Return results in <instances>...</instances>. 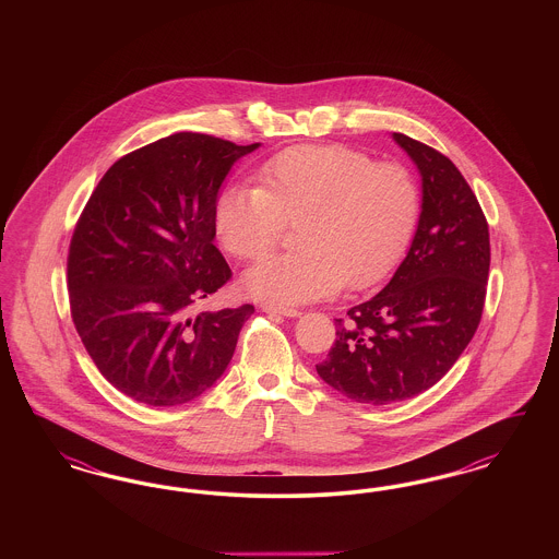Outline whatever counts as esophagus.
<instances>
[{
    "mask_svg": "<svg viewBox=\"0 0 559 559\" xmlns=\"http://www.w3.org/2000/svg\"><path fill=\"white\" fill-rule=\"evenodd\" d=\"M262 310L267 312V314H281V317H289V319H295V317H299V314H301L297 308H287V306H274V304H264V306H262Z\"/></svg>",
    "mask_w": 559,
    "mask_h": 559,
    "instance_id": "obj_1",
    "label": "esophagus"
}]
</instances>
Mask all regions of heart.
Returning <instances> with one entry per match:
<instances>
[{"label": "heart", "mask_w": 559, "mask_h": 559, "mask_svg": "<svg viewBox=\"0 0 559 559\" xmlns=\"http://www.w3.org/2000/svg\"><path fill=\"white\" fill-rule=\"evenodd\" d=\"M258 188L230 185L213 203V230L239 260H260L295 224L292 253L245 274L253 297L293 306L367 289L399 264L421 212L408 167L340 144L293 146L260 165Z\"/></svg>", "instance_id": "1"}]
</instances>
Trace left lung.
Segmentation results:
<instances>
[{
    "mask_svg": "<svg viewBox=\"0 0 559 559\" xmlns=\"http://www.w3.org/2000/svg\"><path fill=\"white\" fill-rule=\"evenodd\" d=\"M424 178V212L385 289L337 319L317 365L337 392L362 404L419 396L451 371L478 331L490 267L488 222L449 157L394 133Z\"/></svg>",
    "mask_w": 559,
    "mask_h": 559,
    "instance_id": "obj_1",
    "label": "left lung"
}]
</instances>
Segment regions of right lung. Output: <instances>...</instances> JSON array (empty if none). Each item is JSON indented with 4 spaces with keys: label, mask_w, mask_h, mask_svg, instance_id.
<instances>
[{
    "label": "right lung",
    "mask_w": 559,
    "mask_h": 559,
    "mask_svg": "<svg viewBox=\"0 0 559 559\" xmlns=\"http://www.w3.org/2000/svg\"><path fill=\"white\" fill-rule=\"evenodd\" d=\"M237 146L180 132L123 155L87 199L67 258L71 319L98 371L148 406L199 399L226 371L251 304L190 317L233 278L213 203Z\"/></svg>",
    "instance_id": "obj_1"
}]
</instances>
